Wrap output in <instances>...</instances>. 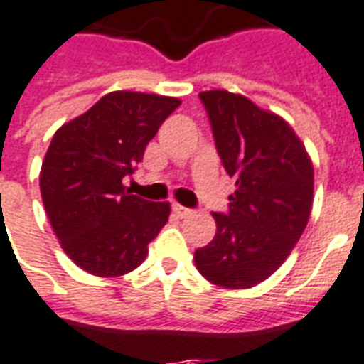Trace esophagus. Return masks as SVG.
Masks as SVG:
<instances>
[{"instance_id": "1", "label": "esophagus", "mask_w": 364, "mask_h": 364, "mask_svg": "<svg viewBox=\"0 0 364 364\" xmlns=\"http://www.w3.org/2000/svg\"><path fill=\"white\" fill-rule=\"evenodd\" d=\"M172 211L178 215L180 219H186V217H190V215H192V209L184 208V205H180V203H174V205H172Z\"/></svg>"}]
</instances>
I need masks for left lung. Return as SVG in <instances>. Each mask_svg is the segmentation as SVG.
Here are the masks:
<instances>
[{
  "instance_id": "obj_1",
  "label": "left lung",
  "mask_w": 364,
  "mask_h": 364,
  "mask_svg": "<svg viewBox=\"0 0 364 364\" xmlns=\"http://www.w3.org/2000/svg\"><path fill=\"white\" fill-rule=\"evenodd\" d=\"M200 98L237 190L229 213H213L217 232L196 250V267L219 287H254L287 259L309 223L312 161L293 127L250 98L223 89Z\"/></svg>"
}]
</instances>
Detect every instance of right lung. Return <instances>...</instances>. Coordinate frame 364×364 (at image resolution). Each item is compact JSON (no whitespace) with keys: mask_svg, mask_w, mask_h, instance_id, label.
I'll use <instances>...</instances> for the list:
<instances>
[{"mask_svg":"<svg viewBox=\"0 0 364 364\" xmlns=\"http://www.w3.org/2000/svg\"><path fill=\"white\" fill-rule=\"evenodd\" d=\"M178 106L174 97L114 91L52 137L41 168L42 203L63 252L91 275L134 272L168 221L171 203L132 196L124 178Z\"/></svg>","mask_w":364,"mask_h":364,"instance_id":"obj_1","label":"right lung"}]
</instances>
